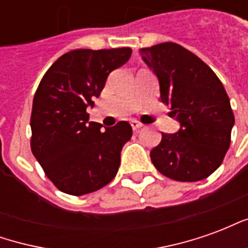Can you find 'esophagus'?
<instances>
[{
	"label": "esophagus",
	"mask_w": 248,
	"mask_h": 248,
	"mask_svg": "<svg viewBox=\"0 0 248 248\" xmlns=\"http://www.w3.org/2000/svg\"><path fill=\"white\" fill-rule=\"evenodd\" d=\"M130 124H131V127H133V130H140V127H142V124L140 122H138V121H135V119H133L131 122H130Z\"/></svg>",
	"instance_id": "obj_1"
}]
</instances>
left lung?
<instances>
[{"label":"left lung","mask_w":248,"mask_h":248,"mask_svg":"<svg viewBox=\"0 0 248 248\" xmlns=\"http://www.w3.org/2000/svg\"><path fill=\"white\" fill-rule=\"evenodd\" d=\"M140 54L159 81L161 101L181 124L175 134L162 133L151 162L174 181H202L222 165L230 147L235 118L229 95L217 74L183 46L163 42Z\"/></svg>","instance_id":"left-lung-1"}]
</instances>
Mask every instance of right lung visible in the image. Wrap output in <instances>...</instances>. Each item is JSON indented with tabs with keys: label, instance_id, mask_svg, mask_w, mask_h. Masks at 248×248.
<instances>
[{
	"label": "right lung",
	"instance_id": "add662e5",
	"mask_svg": "<svg viewBox=\"0 0 248 248\" xmlns=\"http://www.w3.org/2000/svg\"><path fill=\"white\" fill-rule=\"evenodd\" d=\"M130 47L77 49L61 56L42 77L33 99V155L46 177L62 192L85 195L114 179L121 150L133 129L121 121L113 127L89 122L108 76L129 61Z\"/></svg>",
	"mask_w": 248,
	"mask_h": 248
}]
</instances>
